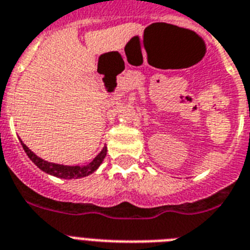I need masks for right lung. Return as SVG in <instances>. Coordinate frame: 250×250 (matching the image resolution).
<instances>
[{
	"label": "right lung",
	"instance_id": "obj_1",
	"mask_svg": "<svg viewBox=\"0 0 250 250\" xmlns=\"http://www.w3.org/2000/svg\"><path fill=\"white\" fill-rule=\"evenodd\" d=\"M20 143H21L22 148L25 150V153L28 154V157L32 160V162H34V165L38 168H41L46 174L52 175V176L56 177H61V179H80V177H85L88 175L93 174L101 166L107 153V147L104 146L90 164L83 165V166H67V165L53 164V162L44 161L43 158L38 157L33 150L29 149L25 144L22 143L21 139H20Z\"/></svg>",
	"mask_w": 250,
	"mask_h": 250
}]
</instances>
